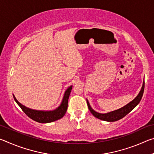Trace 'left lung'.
I'll return each instance as SVG.
<instances>
[{
    "instance_id": "obj_1",
    "label": "left lung",
    "mask_w": 154,
    "mask_h": 154,
    "mask_svg": "<svg viewBox=\"0 0 154 154\" xmlns=\"http://www.w3.org/2000/svg\"><path fill=\"white\" fill-rule=\"evenodd\" d=\"M144 88H145V82H143V86L141 88L140 92L139 94L137 96V97L135 98L133 100H132L131 102L127 104L126 105H125L123 107L118 109V110L109 112L107 113H100L98 112L93 110L92 107L90 106V105L88 100H87V105L90 111L91 112L94 116L96 117V118L101 120L106 121V122H116L118 121L119 119L123 118L124 117L126 116L128 113H129L132 109H133L135 106H136L138 104L140 103V100H141L142 96L143 94V92H144Z\"/></svg>"
}]
</instances>
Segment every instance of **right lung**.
Returning a JSON list of instances; mask_svg holds the SVG:
<instances>
[{
	"label": "right lung",
	"instance_id": "1",
	"mask_svg": "<svg viewBox=\"0 0 154 154\" xmlns=\"http://www.w3.org/2000/svg\"><path fill=\"white\" fill-rule=\"evenodd\" d=\"M72 88V85H71L65 91L61 104L58 108H56L53 111H38L28 108L18 102V100L14 94H13V96H14L15 102L17 103V105L22 109V110L30 119H33L35 122H39V123H50V122H53L62 118L64 116L65 113H66L68 107V100H69Z\"/></svg>",
	"mask_w": 154,
	"mask_h": 154
}]
</instances>
